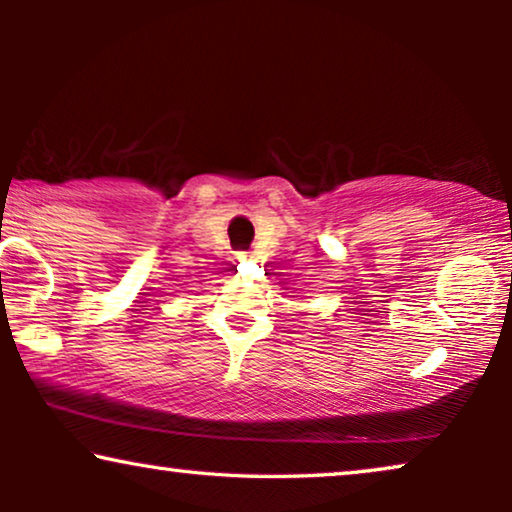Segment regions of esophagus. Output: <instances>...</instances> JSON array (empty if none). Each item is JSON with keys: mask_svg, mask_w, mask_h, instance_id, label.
<instances>
[{"mask_svg": "<svg viewBox=\"0 0 512 512\" xmlns=\"http://www.w3.org/2000/svg\"><path fill=\"white\" fill-rule=\"evenodd\" d=\"M235 258H237V261H240V263H244V261H249V258H251V251H237V254H235Z\"/></svg>", "mask_w": 512, "mask_h": 512, "instance_id": "1", "label": "esophagus"}]
</instances>
